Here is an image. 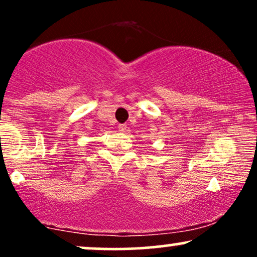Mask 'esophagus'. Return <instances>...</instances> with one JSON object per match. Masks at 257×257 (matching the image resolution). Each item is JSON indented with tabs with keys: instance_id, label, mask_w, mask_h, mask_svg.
<instances>
[{
	"instance_id": "1",
	"label": "esophagus",
	"mask_w": 257,
	"mask_h": 257,
	"mask_svg": "<svg viewBox=\"0 0 257 257\" xmlns=\"http://www.w3.org/2000/svg\"><path fill=\"white\" fill-rule=\"evenodd\" d=\"M126 129V125L125 124H118V131L119 132H124Z\"/></svg>"
}]
</instances>
